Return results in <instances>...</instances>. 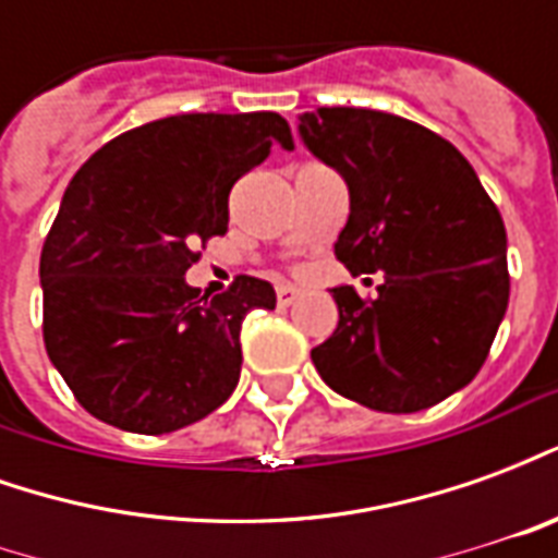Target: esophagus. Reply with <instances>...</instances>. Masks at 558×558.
I'll return each mask as SVG.
<instances>
[{
    "instance_id": "1",
    "label": "esophagus",
    "mask_w": 558,
    "mask_h": 558,
    "mask_svg": "<svg viewBox=\"0 0 558 558\" xmlns=\"http://www.w3.org/2000/svg\"><path fill=\"white\" fill-rule=\"evenodd\" d=\"M299 295H302V292L295 290V287H290V283H280V287H278V304H280V307H290V304L295 302Z\"/></svg>"
}]
</instances>
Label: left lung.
I'll return each mask as SVG.
<instances>
[{"mask_svg":"<svg viewBox=\"0 0 558 558\" xmlns=\"http://www.w3.org/2000/svg\"><path fill=\"white\" fill-rule=\"evenodd\" d=\"M299 134L350 187L335 256L386 271L374 302L335 287L338 328L311 359L343 398L418 412L469 386L508 307V239L469 160L418 122L359 107L299 116Z\"/></svg>","mask_w":558,"mask_h":558,"instance_id":"1","label":"left lung"}]
</instances>
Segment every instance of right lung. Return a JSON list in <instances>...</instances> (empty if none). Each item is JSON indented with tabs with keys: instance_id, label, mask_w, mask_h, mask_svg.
<instances>
[{
	"instance_id": "add662e5",
	"label": "right lung",
	"mask_w": 558,
	"mask_h": 558,
	"mask_svg": "<svg viewBox=\"0 0 558 558\" xmlns=\"http://www.w3.org/2000/svg\"><path fill=\"white\" fill-rule=\"evenodd\" d=\"M292 148L278 113H184L125 131L68 184L41 251L44 347L86 412L119 430L172 433L206 418L242 374L244 316L275 307L239 275L199 295L184 271L223 235L230 191Z\"/></svg>"
}]
</instances>
